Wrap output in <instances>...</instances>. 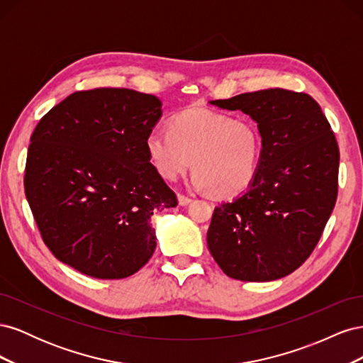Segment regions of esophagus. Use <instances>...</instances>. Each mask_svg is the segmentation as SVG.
Returning <instances> with one entry per match:
<instances>
[{
	"mask_svg": "<svg viewBox=\"0 0 363 363\" xmlns=\"http://www.w3.org/2000/svg\"><path fill=\"white\" fill-rule=\"evenodd\" d=\"M177 199H179V204H180V206H188V204L192 201L191 196L184 195V194H177Z\"/></svg>",
	"mask_w": 363,
	"mask_h": 363,
	"instance_id": "esophagus-1",
	"label": "esophagus"
}]
</instances>
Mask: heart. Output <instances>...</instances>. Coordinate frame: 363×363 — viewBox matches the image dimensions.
<instances>
[{"label": "heart", "mask_w": 363, "mask_h": 363, "mask_svg": "<svg viewBox=\"0 0 363 363\" xmlns=\"http://www.w3.org/2000/svg\"><path fill=\"white\" fill-rule=\"evenodd\" d=\"M145 147L163 179L175 180L192 164L196 189L233 196L244 192L256 177L262 136L248 118L195 107L174 115L169 130L152 128Z\"/></svg>", "instance_id": "heart-1"}]
</instances>
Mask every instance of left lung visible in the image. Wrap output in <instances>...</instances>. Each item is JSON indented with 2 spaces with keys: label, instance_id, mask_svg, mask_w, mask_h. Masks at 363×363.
I'll return each mask as SVG.
<instances>
[{
  "label": "left lung",
  "instance_id": "8db88e82",
  "mask_svg": "<svg viewBox=\"0 0 363 363\" xmlns=\"http://www.w3.org/2000/svg\"><path fill=\"white\" fill-rule=\"evenodd\" d=\"M211 104L255 119L262 152L250 189L215 207L208 251L232 279H281L312 255L336 203L339 148L332 127L311 95L280 87Z\"/></svg>",
  "mask_w": 363,
  "mask_h": 363
}]
</instances>
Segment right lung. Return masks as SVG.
<instances>
[{
  "label": "right lung",
  "instance_id": "add662e5",
  "mask_svg": "<svg viewBox=\"0 0 363 363\" xmlns=\"http://www.w3.org/2000/svg\"><path fill=\"white\" fill-rule=\"evenodd\" d=\"M160 107L133 89L79 91L33 131L24 175L33 216L52 255L86 276L138 272L156 248L151 215L177 206L145 147Z\"/></svg>",
  "mask_w": 363,
  "mask_h": 363
}]
</instances>
